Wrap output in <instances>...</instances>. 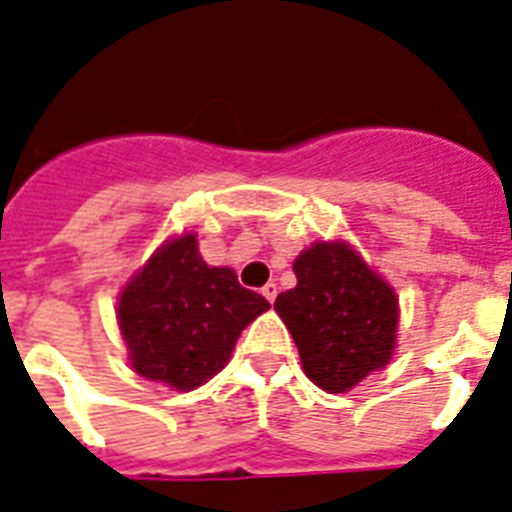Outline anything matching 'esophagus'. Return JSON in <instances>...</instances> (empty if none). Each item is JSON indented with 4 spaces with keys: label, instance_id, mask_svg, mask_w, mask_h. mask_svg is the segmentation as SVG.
Masks as SVG:
<instances>
[{
    "label": "esophagus",
    "instance_id": "esophagus-1",
    "mask_svg": "<svg viewBox=\"0 0 512 512\" xmlns=\"http://www.w3.org/2000/svg\"><path fill=\"white\" fill-rule=\"evenodd\" d=\"M276 294H278V286H276V284H265V286H263V297L268 299L270 305L276 302Z\"/></svg>",
    "mask_w": 512,
    "mask_h": 512
}]
</instances>
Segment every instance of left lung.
Listing matches in <instances>:
<instances>
[{
    "label": "left lung",
    "instance_id": "left-lung-1",
    "mask_svg": "<svg viewBox=\"0 0 512 512\" xmlns=\"http://www.w3.org/2000/svg\"><path fill=\"white\" fill-rule=\"evenodd\" d=\"M297 286L276 313L299 350L307 378L331 394L350 392L394 355L397 294L344 242H315L294 260Z\"/></svg>",
    "mask_w": 512,
    "mask_h": 512
}]
</instances>
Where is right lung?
Here are the masks:
<instances>
[{"label": "right lung", "mask_w": 512, "mask_h": 512, "mask_svg": "<svg viewBox=\"0 0 512 512\" xmlns=\"http://www.w3.org/2000/svg\"><path fill=\"white\" fill-rule=\"evenodd\" d=\"M268 307L234 270L210 268L197 236L184 234L162 244L128 281L118 326L139 376L191 392L228 363L239 334Z\"/></svg>", "instance_id": "obj_1"}]
</instances>
